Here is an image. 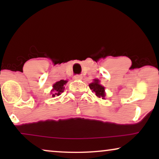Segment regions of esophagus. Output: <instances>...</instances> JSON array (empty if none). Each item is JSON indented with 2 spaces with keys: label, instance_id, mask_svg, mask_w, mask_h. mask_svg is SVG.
<instances>
[{
  "label": "esophagus",
  "instance_id": "1",
  "mask_svg": "<svg viewBox=\"0 0 159 159\" xmlns=\"http://www.w3.org/2000/svg\"><path fill=\"white\" fill-rule=\"evenodd\" d=\"M74 79H75V80H80V79H82V76L75 75V76H74Z\"/></svg>",
  "mask_w": 159,
  "mask_h": 159
}]
</instances>
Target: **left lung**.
I'll use <instances>...</instances> for the list:
<instances>
[{
  "mask_svg": "<svg viewBox=\"0 0 159 159\" xmlns=\"http://www.w3.org/2000/svg\"><path fill=\"white\" fill-rule=\"evenodd\" d=\"M89 87H90L91 90H93V92L95 93L97 97L101 98L102 99H105V88L100 84L99 80L95 79L93 82L89 84Z\"/></svg>",
  "mask_w": 159,
  "mask_h": 159,
  "instance_id": "8db88e82",
  "label": "left lung"
}]
</instances>
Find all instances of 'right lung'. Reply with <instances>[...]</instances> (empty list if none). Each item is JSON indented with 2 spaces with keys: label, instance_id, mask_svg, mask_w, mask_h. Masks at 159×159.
I'll use <instances>...</instances> for the list:
<instances>
[{
  "label": "right lung",
  "instance_id": "1",
  "mask_svg": "<svg viewBox=\"0 0 159 159\" xmlns=\"http://www.w3.org/2000/svg\"><path fill=\"white\" fill-rule=\"evenodd\" d=\"M67 82H68L67 80H64L56 82L53 85V90H51V92H53V93H52V97H55L56 95L58 96V95L61 94V93L64 92V85L67 83Z\"/></svg>",
  "mask_w": 159,
  "mask_h": 159
}]
</instances>
